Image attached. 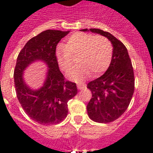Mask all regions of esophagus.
<instances>
[{
  "instance_id": "obj_1",
  "label": "esophagus",
  "mask_w": 153,
  "mask_h": 153,
  "mask_svg": "<svg viewBox=\"0 0 153 153\" xmlns=\"http://www.w3.org/2000/svg\"><path fill=\"white\" fill-rule=\"evenodd\" d=\"M86 87V84L85 83H78L77 84V88L79 90H82V89L85 88Z\"/></svg>"
}]
</instances>
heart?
I'll use <instances>...</instances> for the list:
<instances>
[{"label": "heart", "instance_id": "obj_1", "mask_svg": "<svg viewBox=\"0 0 153 153\" xmlns=\"http://www.w3.org/2000/svg\"><path fill=\"white\" fill-rule=\"evenodd\" d=\"M56 56L65 72L70 71L74 66L72 56H79L80 64L69 73L68 76L81 82L91 74L97 76L107 70L113 56V46L105 36L79 32L69 36L65 46H58Z\"/></svg>", "mask_w": 153, "mask_h": 153}]
</instances>
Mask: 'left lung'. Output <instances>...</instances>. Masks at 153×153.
<instances>
[{
  "instance_id": "8db88e82",
  "label": "left lung",
  "mask_w": 153,
  "mask_h": 153,
  "mask_svg": "<svg viewBox=\"0 0 153 153\" xmlns=\"http://www.w3.org/2000/svg\"><path fill=\"white\" fill-rule=\"evenodd\" d=\"M99 33L113 44V56L105 74L87 84L92 98L86 109L92 120L109 123L117 120L128 108L134 93L135 79L132 63L126 47L109 32L100 29H83Z\"/></svg>"
}]
</instances>
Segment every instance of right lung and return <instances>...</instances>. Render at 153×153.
I'll list each match as a JSON object with an SVG mask.
<instances>
[{"instance_id":"obj_1","label":"right lung","mask_w":153,"mask_h":153,"mask_svg":"<svg viewBox=\"0 0 153 153\" xmlns=\"http://www.w3.org/2000/svg\"><path fill=\"white\" fill-rule=\"evenodd\" d=\"M69 33V30L43 31L28 40L17 56L13 73L17 99L30 118L41 125L62 122L68 113L67 102L77 93L76 83L65 80L56 56V45ZM39 60L48 68L44 85L38 90H33L25 83L23 71Z\"/></svg>"}]
</instances>
